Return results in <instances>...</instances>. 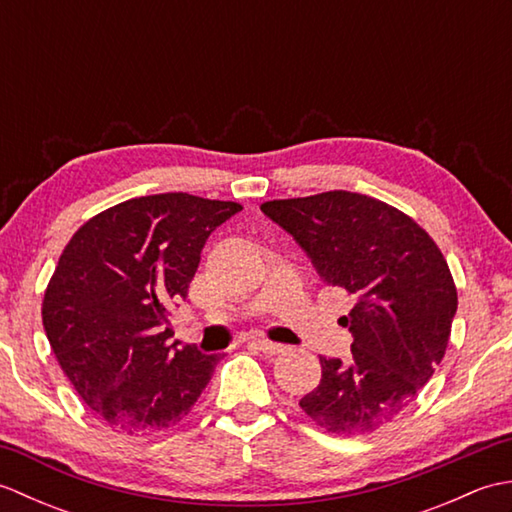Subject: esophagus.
<instances>
[{
  "instance_id": "34e87169",
  "label": "esophagus",
  "mask_w": 512,
  "mask_h": 512,
  "mask_svg": "<svg viewBox=\"0 0 512 512\" xmlns=\"http://www.w3.org/2000/svg\"><path fill=\"white\" fill-rule=\"evenodd\" d=\"M255 345H257V350L262 352V354H266V356H279V354H284L288 350L286 345H279V343H273V341H264V339L255 341Z\"/></svg>"
}]
</instances>
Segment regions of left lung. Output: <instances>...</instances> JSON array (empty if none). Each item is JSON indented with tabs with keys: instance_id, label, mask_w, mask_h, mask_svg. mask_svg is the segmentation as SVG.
Masks as SVG:
<instances>
[{
	"instance_id": "8db88e82",
	"label": "left lung",
	"mask_w": 512,
	"mask_h": 512,
	"mask_svg": "<svg viewBox=\"0 0 512 512\" xmlns=\"http://www.w3.org/2000/svg\"><path fill=\"white\" fill-rule=\"evenodd\" d=\"M264 215L306 250L328 286L356 299L347 314L352 361H321V383L299 400L336 436H367L411 405L436 372L458 310L442 250L396 206L352 191L270 200Z\"/></svg>"
}]
</instances>
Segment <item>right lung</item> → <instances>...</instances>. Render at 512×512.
<instances>
[{"instance_id": "1", "label": "right lung", "mask_w": 512, "mask_h": 512, "mask_svg": "<svg viewBox=\"0 0 512 512\" xmlns=\"http://www.w3.org/2000/svg\"><path fill=\"white\" fill-rule=\"evenodd\" d=\"M242 204L158 193L90 217L65 244L41 303L43 330L76 394L129 438L187 418L220 363L169 345V308L189 295L200 253Z\"/></svg>"}]
</instances>
